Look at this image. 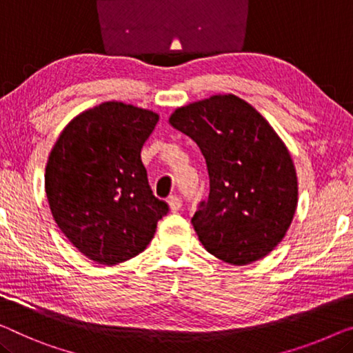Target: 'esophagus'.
Returning <instances> with one entry per match:
<instances>
[{
    "mask_svg": "<svg viewBox=\"0 0 353 353\" xmlns=\"http://www.w3.org/2000/svg\"><path fill=\"white\" fill-rule=\"evenodd\" d=\"M168 204H170V209L172 212H176V210L181 209V199H179L177 194H171V196L168 198Z\"/></svg>",
    "mask_w": 353,
    "mask_h": 353,
    "instance_id": "34e87169",
    "label": "esophagus"
}]
</instances>
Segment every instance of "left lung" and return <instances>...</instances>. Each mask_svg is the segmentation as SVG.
<instances>
[{"mask_svg":"<svg viewBox=\"0 0 353 353\" xmlns=\"http://www.w3.org/2000/svg\"><path fill=\"white\" fill-rule=\"evenodd\" d=\"M206 160L209 196L192 223L209 254L231 265L266 256L290 227L298 181L285 144L259 110L234 94H214L170 117Z\"/></svg>","mask_w":353,"mask_h":353,"instance_id":"1","label":"left lung"}]
</instances>
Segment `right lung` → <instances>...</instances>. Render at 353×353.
I'll return each mask as SVG.
<instances>
[{
	"label": "right lung",
	"instance_id": "obj_1",
	"mask_svg": "<svg viewBox=\"0 0 353 353\" xmlns=\"http://www.w3.org/2000/svg\"><path fill=\"white\" fill-rule=\"evenodd\" d=\"M159 114L108 101L72 119L46 166L47 201L61 233L99 265L143 252L168 204L155 198L141 149Z\"/></svg>",
	"mask_w": 353,
	"mask_h": 353
}]
</instances>
